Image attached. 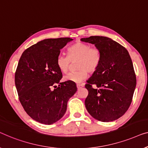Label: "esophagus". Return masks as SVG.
<instances>
[{
    "instance_id": "obj_1",
    "label": "esophagus",
    "mask_w": 148,
    "mask_h": 148,
    "mask_svg": "<svg viewBox=\"0 0 148 148\" xmlns=\"http://www.w3.org/2000/svg\"><path fill=\"white\" fill-rule=\"evenodd\" d=\"M84 86V84H76V86L78 88H81V87H83Z\"/></svg>"
}]
</instances>
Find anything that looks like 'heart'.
Here are the masks:
<instances>
[{"instance_id":"1","label":"heart","mask_w":148,"mask_h":148,"mask_svg":"<svg viewBox=\"0 0 148 148\" xmlns=\"http://www.w3.org/2000/svg\"><path fill=\"white\" fill-rule=\"evenodd\" d=\"M101 52L99 47L90 46L88 43L78 41L68 49V56L60 54L56 59V65L62 73L69 70L71 62H76V71L69 72L64 77V80L80 82L86 78L88 72L97 71L101 62Z\"/></svg>"}]
</instances>
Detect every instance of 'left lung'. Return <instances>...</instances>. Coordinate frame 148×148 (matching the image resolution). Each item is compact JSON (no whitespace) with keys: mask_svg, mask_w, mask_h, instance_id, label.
Returning a JSON list of instances; mask_svg holds the SVG:
<instances>
[{"mask_svg":"<svg viewBox=\"0 0 148 148\" xmlns=\"http://www.w3.org/2000/svg\"><path fill=\"white\" fill-rule=\"evenodd\" d=\"M81 40L95 44L102 56L99 68L85 84L88 91L85 107L96 119L113 121L125 113L132 102L136 76L132 59L123 46L109 37L90 36Z\"/></svg>","mask_w":148,"mask_h":148,"instance_id":"obj_1","label":"left lung"}]
</instances>
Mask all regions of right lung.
I'll return each instance as SVG.
<instances>
[{
    "label": "right lung",
    "instance_id": "add662e5",
    "mask_svg": "<svg viewBox=\"0 0 148 148\" xmlns=\"http://www.w3.org/2000/svg\"><path fill=\"white\" fill-rule=\"evenodd\" d=\"M72 40L60 37L39 41L25 49L18 61L14 74L18 99L26 113L41 123L60 120L77 90L74 82H60L62 73L56 65L60 49ZM56 84H59L58 87Z\"/></svg>",
    "mask_w": 148,
    "mask_h": 148
}]
</instances>
